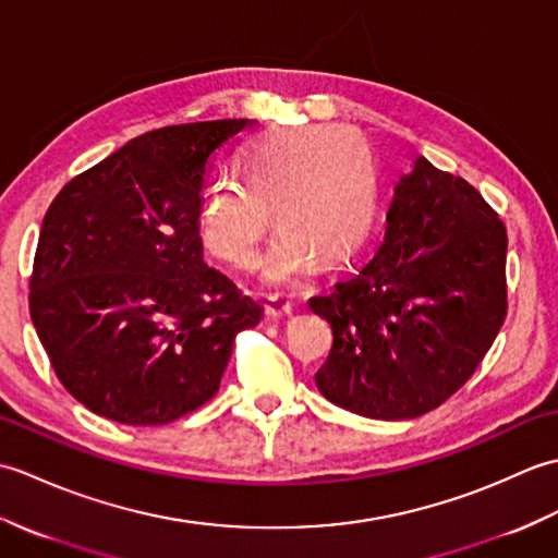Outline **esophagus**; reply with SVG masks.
I'll return each instance as SVG.
<instances>
[{
	"label": "esophagus",
	"mask_w": 558,
	"mask_h": 558,
	"mask_svg": "<svg viewBox=\"0 0 558 558\" xmlns=\"http://www.w3.org/2000/svg\"><path fill=\"white\" fill-rule=\"evenodd\" d=\"M266 314L288 316V314H292V302L288 298H280V294H276V298H268L266 300Z\"/></svg>",
	"instance_id": "1"
}]
</instances>
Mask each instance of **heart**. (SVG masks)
Returning a JSON list of instances; mask_svg holds the SVG:
<instances>
[{"instance_id":"1","label":"heart","mask_w":558,"mask_h":558,"mask_svg":"<svg viewBox=\"0 0 558 558\" xmlns=\"http://www.w3.org/2000/svg\"><path fill=\"white\" fill-rule=\"evenodd\" d=\"M242 184L216 182L198 210L201 242L240 270L258 264L276 208L280 234L264 264L268 286H292L322 256L338 264L360 248L376 216L372 153L350 129L282 126L242 153Z\"/></svg>"}]
</instances>
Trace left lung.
<instances>
[{
    "label": "left lung",
    "instance_id": "8db88e82",
    "mask_svg": "<svg viewBox=\"0 0 558 558\" xmlns=\"http://www.w3.org/2000/svg\"><path fill=\"white\" fill-rule=\"evenodd\" d=\"M508 236L462 177L417 158L386 213L372 260L312 298L333 330L316 386L372 420H412L475 374L506 318Z\"/></svg>",
    "mask_w": 558,
    "mask_h": 558
}]
</instances>
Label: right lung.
Returning a JSON list of instances; mask_svg holds the SVG:
<instances>
[{
	"label": "right lung",
	"mask_w": 558,
	"mask_h": 558,
	"mask_svg": "<svg viewBox=\"0 0 558 558\" xmlns=\"http://www.w3.org/2000/svg\"><path fill=\"white\" fill-rule=\"evenodd\" d=\"M248 120L148 132L74 177L47 208L31 318L59 381L120 424L158 426L218 393L234 336L264 316L208 268L201 189Z\"/></svg>",
	"instance_id": "1"
}]
</instances>
